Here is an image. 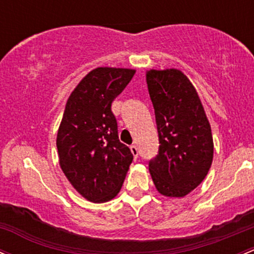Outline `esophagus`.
<instances>
[{"label": "esophagus", "mask_w": 254, "mask_h": 254, "mask_svg": "<svg viewBox=\"0 0 254 254\" xmlns=\"http://www.w3.org/2000/svg\"><path fill=\"white\" fill-rule=\"evenodd\" d=\"M130 149H131V153H132L133 157L137 158V157H138V148H137V146H135V144H132V146L130 147Z\"/></svg>", "instance_id": "obj_1"}]
</instances>
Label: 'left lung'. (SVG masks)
Wrapping results in <instances>:
<instances>
[{
    "label": "left lung",
    "instance_id": "left-lung-1",
    "mask_svg": "<svg viewBox=\"0 0 254 254\" xmlns=\"http://www.w3.org/2000/svg\"><path fill=\"white\" fill-rule=\"evenodd\" d=\"M147 85L159 136V150L149 160L155 188L182 197L207 175L213 158L211 127L190 80L178 69L147 72Z\"/></svg>",
    "mask_w": 254,
    "mask_h": 254
}]
</instances>
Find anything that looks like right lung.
Here are the masks:
<instances>
[{"instance_id":"right-lung-1","label":"right lung","mask_w":254,"mask_h":254,"mask_svg":"<svg viewBox=\"0 0 254 254\" xmlns=\"http://www.w3.org/2000/svg\"><path fill=\"white\" fill-rule=\"evenodd\" d=\"M135 69L99 67L69 95L57 137L60 166L85 199L105 202L121 190L133 155L119 141L113 100Z\"/></svg>"}]
</instances>
